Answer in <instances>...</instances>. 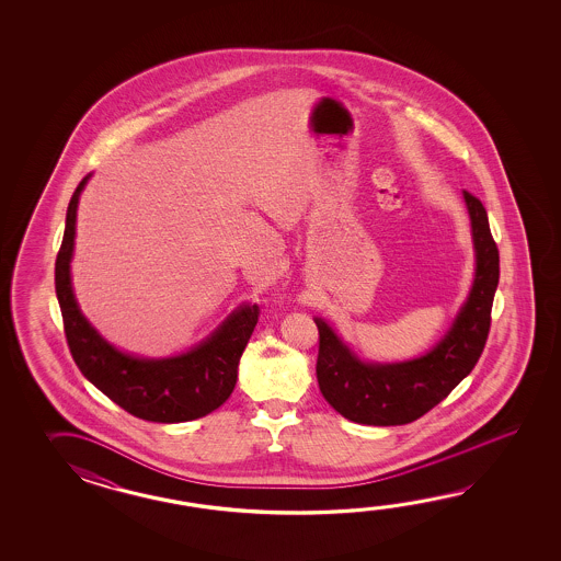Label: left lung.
<instances>
[{"mask_svg":"<svg viewBox=\"0 0 561 561\" xmlns=\"http://www.w3.org/2000/svg\"><path fill=\"white\" fill-rule=\"evenodd\" d=\"M476 249V278L451 329L427 355L403 363H367L336 336L319 327L317 379L334 411L363 425H405L439 405L473 370L491 327V307L500 283V251L489 230L488 213L463 192Z\"/></svg>","mask_w":561,"mask_h":561,"instance_id":"left-lung-1","label":"left lung"}]
</instances>
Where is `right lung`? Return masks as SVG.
Listing matches in <instances>:
<instances>
[{
    "label": "right lung",
    "instance_id": "1",
    "mask_svg": "<svg viewBox=\"0 0 561 561\" xmlns=\"http://www.w3.org/2000/svg\"><path fill=\"white\" fill-rule=\"evenodd\" d=\"M88 180L90 174L78 184L68 204L66 230L56 259V295L78 369L134 417L182 423L213 413L237 385L239 360L259 321V307L242 305L206 341L179 357H134L110 345L82 314L70 276L76 213Z\"/></svg>",
    "mask_w": 561,
    "mask_h": 561
}]
</instances>
